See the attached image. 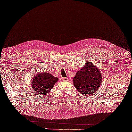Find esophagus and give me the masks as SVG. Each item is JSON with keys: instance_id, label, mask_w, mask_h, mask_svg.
Returning a JSON list of instances; mask_svg holds the SVG:
<instances>
[{"instance_id": "esophagus-1", "label": "esophagus", "mask_w": 132, "mask_h": 132, "mask_svg": "<svg viewBox=\"0 0 132 132\" xmlns=\"http://www.w3.org/2000/svg\"><path fill=\"white\" fill-rule=\"evenodd\" d=\"M68 80V79L67 78H63L62 79V80L63 81H67Z\"/></svg>"}]
</instances>
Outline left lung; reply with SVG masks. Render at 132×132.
<instances>
[{
  "mask_svg": "<svg viewBox=\"0 0 132 132\" xmlns=\"http://www.w3.org/2000/svg\"><path fill=\"white\" fill-rule=\"evenodd\" d=\"M101 73L92 63L79 71L73 79V84L78 90L84 95H91L95 93L102 82Z\"/></svg>",
  "mask_w": 132,
  "mask_h": 132,
  "instance_id": "obj_1",
  "label": "left lung"
}]
</instances>
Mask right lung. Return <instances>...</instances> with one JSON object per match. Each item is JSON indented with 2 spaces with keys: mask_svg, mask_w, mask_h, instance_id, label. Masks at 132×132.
I'll use <instances>...</instances> for the list:
<instances>
[{
  "mask_svg": "<svg viewBox=\"0 0 132 132\" xmlns=\"http://www.w3.org/2000/svg\"><path fill=\"white\" fill-rule=\"evenodd\" d=\"M58 79L50 73L38 74L34 77L31 85L32 89L37 93L46 95H48Z\"/></svg>",
  "mask_w": 132,
  "mask_h": 132,
  "instance_id": "add662e5",
  "label": "right lung"
}]
</instances>
